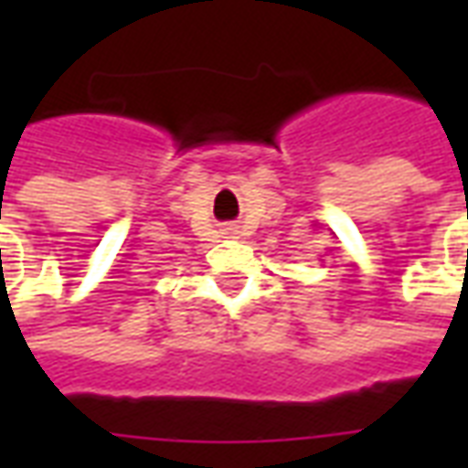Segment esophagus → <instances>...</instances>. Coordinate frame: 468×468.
Segmentation results:
<instances>
[{"mask_svg": "<svg viewBox=\"0 0 468 468\" xmlns=\"http://www.w3.org/2000/svg\"><path fill=\"white\" fill-rule=\"evenodd\" d=\"M225 233H233V228H225Z\"/></svg>", "mask_w": 468, "mask_h": 468, "instance_id": "34e87169", "label": "esophagus"}]
</instances>
